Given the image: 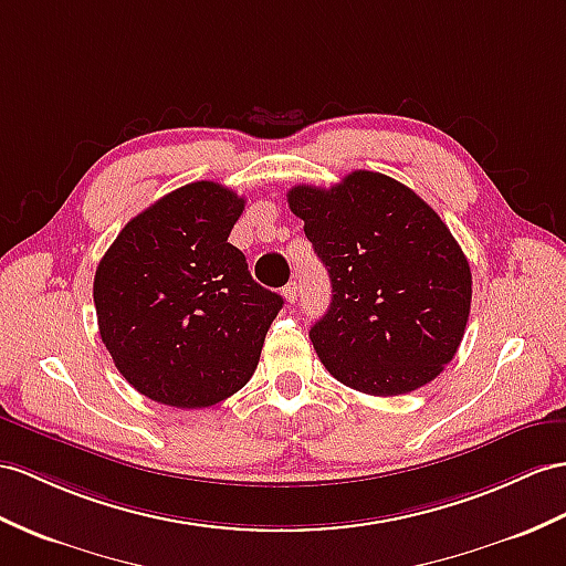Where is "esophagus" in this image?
<instances>
[{"label":"esophagus","mask_w":566,"mask_h":566,"mask_svg":"<svg viewBox=\"0 0 566 566\" xmlns=\"http://www.w3.org/2000/svg\"><path fill=\"white\" fill-rule=\"evenodd\" d=\"M283 295H285V300L287 302H291V305H293V302L297 300V295H300V291H297V283L293 281V283H287L285 287H283Z\"/></svg>","instance_id":"esophagus-1"}]
</instances>
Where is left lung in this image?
I'll return each mask as SVG.
<instances>
[{
	"label": "left lung",
	"instance_id": "obj_1",
	"mask_svg": "<svg viewBox=\"0 0 566 566\" xmlns=\"http://www.w3.org/2000/svg\"><path fill=\"white\" fill-rule=\"evenodd\" d=\"M291 211L328 269L331 305L310 328L346 387L398 396L457 355L471 314V266L444 220L396 179L355 170L331 189L297 185Z\"/></svg>",
	"mask_w": 566,
	"mask_h": 566
}]
</instances>
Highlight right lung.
Wrapping results in <instances>:
<instances>
[{
    "instance_id": "obj_1",
    "label": "right lung",
    "mask_w": 566,
    "mask_h": 566,
    "mask_svg": "<svg viewBox=\"0 0 566 566\" xmlns=\"http://www.w3.org/2000/svg\"><path fill=\"white\" fill-rule=\"evenodd\" d=\"M242 211L223 185H185L132 218L95 269L101 338L150 401L209 408L254 375L283 297L228 242Z\"/></svg>"
}]
</instances>
